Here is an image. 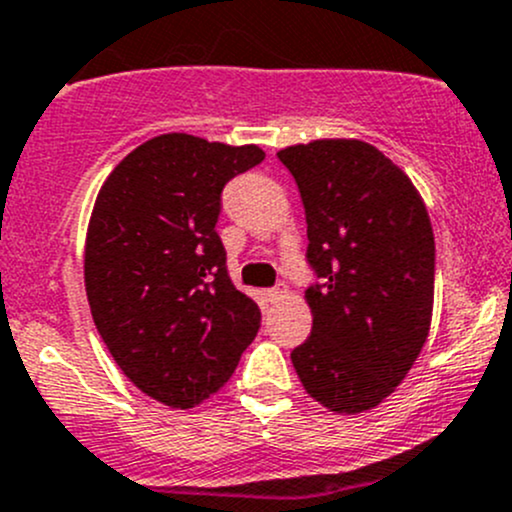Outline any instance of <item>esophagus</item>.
Masks as SVG:
<instances>
[{
	"instance_id": "obj_1",
	"label": "esophagus",
	"mask_w": 512,
	"mask_h": 512,
	"mask_svg": "<svg viewBox=\"0 0 512 512\" xmlns=\"http://www.w3.org/2000/svg\"><path fill=\"white\" fill-rule=\"evenodd\" d=\"M265 297H267V301H272V304H277V301H282L284 297H287V292H284V289H279V287H274V289H267Z\"/></svg>"
}]
</instances>
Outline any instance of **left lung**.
Returning a JSON list of instances; mask_svg holds the SVG:
<instances>
[{"label":"left lung","mask_w":512,"mask_h":512,"mask_svg":"<svg viewBox=\"0 0 512 512\" xmlns=\"http://www.w3.org/2000/svg\"><path fill=\"white\" fill-rule=\"evenodd\" d=\"M306 213L311 336L292 351L304 390L338 414L378 407L429 336L434 233L412 181L360 139L277 152Z\"/></svg>","instance_id":"1"}]
</instances>
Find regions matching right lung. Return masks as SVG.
I'll use <instances>...</instances> for the list:
<instances>
[{"label":"right lung","instance_id":"obj_1","mask_svg":"<svg viewBox=\"0 0 512 512\" xmlns=\"http://www.w3.org/2000/svg\"><path fill=\"white\" fill-rule=\"evenodd\" d=\"M262 159L255 144L161 134L115 166L90 215L85 292L98 333L144 395L176 410L228 383L260 328L215 223L225 184Z\"/></svg>","mask_w":512,"mask_h":512}]
</instances>
